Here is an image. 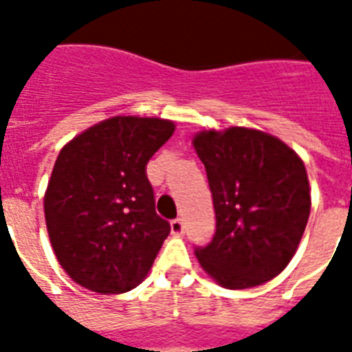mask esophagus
Returning a JSON list of instances; mask_svg holds the SVG:
<instances>
[{"instance_id":"1","label":"esophagus","mask_w":352,"mask_h":352,"mask_svg":"<svg viewBox=\"0 0 352 352\" xmlns=\"http://www.w3.org/2000/svg\"><path fill=\"white\" fill-rule=\"evenodd\" d=\"M170 228L173 235H181L184 232V223H182V219H173L170 223Z\"/></svg>"}]
</instances>
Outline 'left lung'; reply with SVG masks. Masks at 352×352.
I'll use <instances>...</instances> for the list:
<instances>
[{
	"instance_id": "obj_1",
	"label": "left lung",
	"mask_w": 352,
	"mask_h": 352,
	"mask_svg": "<svg viewBox=\"0 0 352 352\" xmlns=\"http://www.w3.org/2000/svg\"><path fill=\"white\" fill-rule=\"evenodd\" d=\"M193 149L206 168L215 235L199 265L230 290L259 287L294 257L311 214L303 160L281 138L254 127L203 129Z\"/></svg>"
}]
</instances>
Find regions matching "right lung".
Masks as SVG:
<instances>
[{
    "mask_svg": "<svg viewBox=\"0 0 352 352\" xmlns=\"http://www.w3.org/2000/svg\"><path fill=\"white\" fill-rule=\"evenodd\" d=\"M175 122L117 115L69 140L43 195L60 267L98 294H122L148 276L170 223L155 212L146 164Z\"/></svg>",
    "mask_w": 352,
    "mask_h": 352,
    "instance_id": "1",
    "label": "right lung"
}]
</instances>
